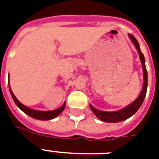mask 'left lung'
Masks as SVG:
<instances>
[{
	"instance_id": "obj_1",
	"label": "left lung",
	"mask_w": 159,
	"mask_h": 159,
	"mask_svg": "<svg viewBox=\"0 0 159 159\" xmlns=\"http://www.w3.org/2000/svg\"><path fill=\"white\" fill-rule=\"evenodd\" d=\"M129 38L135 45L136 48L139 52V57H140L141 62H142V66H143V89L141 91L140 95L139 96L138 98L134 101V102L130 104L129 106H126L125 108L122 109L120 111H113V112H108V111H102L99 110L95 109L92 106H90L91 110L92 112L97 116V117L101 120L104 121V122H108V123H117V122H120L123 121L126 119L129 118L131 116L134 115L137 112L139 107L141 106L142 103L143 102V100L145 98L146 92H147V87H148V72L145 67V59H144V56L143 53L141 52L140 48H139V44L138 41L135 39V37L132 34H129Z\"/></svg>"
}]
</instances>
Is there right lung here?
I'll return each mask as SVG.
<instances>
[{"label": "right lung", "mask_w": 159, "mask_h": 159, "mask_svg": "<svg viewBox=\"0 0 159 159\" xmlns=\"http://www.w3.org/2000/svg\"><path fill=\"white\" fill-rule=\"evenodd\" d=\"M10 87V86H9ZM10 88V92H11V95L12 98H13L14 102L16 104V106H18L19 108L20 109L21 111H24L25 113L27 114L28 116H30L32 118L37 119V120H51V119L55 118L56 116H57L59 115L63 109L65 108V103L62 105L60 108L55 110V111H35V110H32V109H30L28 107H26L24 105H22L20 102H19L18 100L16 99V97H15V95L13 94V92L11 91V87Z\"/></svg>", "instance_id": "add662e5"}]
</instances>
